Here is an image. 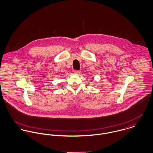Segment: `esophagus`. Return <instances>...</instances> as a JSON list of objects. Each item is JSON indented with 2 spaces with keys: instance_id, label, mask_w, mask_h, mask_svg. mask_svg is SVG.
<instances>
[{
  "instance_id": "34e87169",
  "label": "esophagus",
  "mask_w": 153,
  "mask_h": 153,
  "mask_svg": "<svg viewBox=\"0 0 153 153\" xmlns=\"http://www.w3.org/2000/svg\"><path fill=\"white\" fill-rule=\"evenodd\" d=\"M74 73L75 74H79L80 71H74Z\"/></svg>"
}]
</instances>
